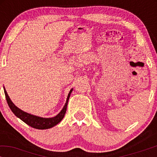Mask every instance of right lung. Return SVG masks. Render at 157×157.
<instances>
[{
  "mask_svg": "<svg viewBox=\"0 0 157 157\" xmlns=\"http://www.w3.org/2000/svg\"><path fill=\"white\" fill-rule=\"evenodd\" d=\"M4 89V93L6 95V98L7 101V103L9 106L10 109H11L13 113L17 117L22 120L23 122H25V124L29 125L31 127L37 128V129H47V128H50L53 126L57 125L60 121L63 119L65 115L66 109H67V105L68 101L69 99L70 95L71 94L73 91V89L70 90L69 93L68 94L67 99H66V102L65 105H64L63 108L62 110L60 111L59 114L56 116L52 118H43L40 117H37V116L30 114L29 113L25 112L22 110H21L20 109L18 108L16 106H15V104L11 101L10 98L8 96L7 92L6 91V89L3 87Z\"/></svg>",
  "mask_w": 157,
  "mask_h": 157,
  "instance_id": "obj_1",
  "label": "right lung"
}]
</instances>
